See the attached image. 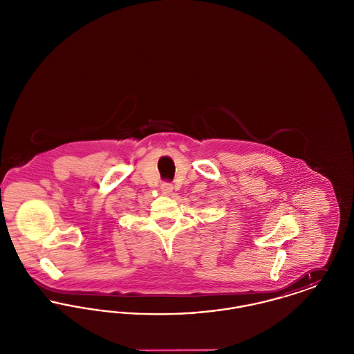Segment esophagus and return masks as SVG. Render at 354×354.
Returning <instances> with one entry per match:
<instances>
[{
	"label": "esophagus",
	"mask_w": 354,
	"mask_h": 354,
	"mask_svg": "<svg viewBox=\"0 0 354 354\" xmlns=\"http://www.w3.org/2000/svg\"><path fill=\"white\" fill-rule=\"evenodd\" d=\"M160 188H162V192H163L165 195H169V194L172 192V185L169 183V182H163L162 185H160Z\"/></svg>",
	"instance_id": "34e87169"
}]
</instances>
